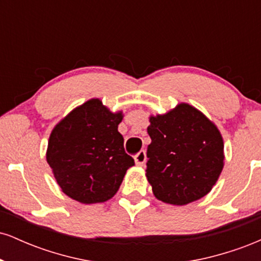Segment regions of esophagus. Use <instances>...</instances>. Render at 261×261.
<instances>
[{"instance_id": "34e87169", "label": "esophagus", "mask_w": 261, "mask_h": 261, "mask_svg": "<svg viewBox=\"0 0 261 261\" xmlns=\"http://www.w3.org/2000/svg\"><path fill=\"white\" fill-rule=\"evenodd\" d=\"M134 160H135V163H136L137 166H143V164L146 163V152L140 151L139 153L135 155Z\"/></svg>"}]
</instances>
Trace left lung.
<instances>
[{
	"label": "left lung",
	"mask_w": 261,
	"mask_h": 261,
	"mask_svg": "<svg viewBox=\"0 0 261 261\" xmlns=\"http://www.w3.org/2000/svg\"><path fill=\"white\" fill-rule=\"evenodd\" d=\"M146 176L161 201L182 206L211 191L224 166L223 139L196 108L178 104L149 116Z\"/></svg>",
	"instance_id": "8db88e82"
}]
</instances>
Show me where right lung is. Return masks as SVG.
<instances>
[{
  "label": "right lung",
  "instance_id": "1",
  "mask_svg": "<svg viewBox=\"0 0 261 261\" xmlns=\"http://www.w3.org/2000/svg\"><path fill=\"white\" fill-rule=\"evenodd\" d=\"M122 112L93 98L74 108L50 134L46 161L61 190L82 203L108 201L135 164L118 131Z\"/></svg>",
  "mask_w": 261,
  "mask_h": 261
}]
</instances>
